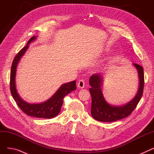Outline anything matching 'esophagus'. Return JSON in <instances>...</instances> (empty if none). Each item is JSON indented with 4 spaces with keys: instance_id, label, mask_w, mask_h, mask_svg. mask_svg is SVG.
Wrapping results in <instances>:
<instances>
[{
    "instance_id": "34e87169",
    "label": "esophagus",
    "mask_w": 154,
    "mask_h": 154,
    "mask_svg": "<svg viewBox=\"0 0 154 154\" xmlns=\"http://www.w3.org/2000/svg\"><path fill=\"white\" fill-rule=\"evenodd\" d=\"M85 86V82L83 80H80L77 83V87L79 88H83Z\"/></svg>"
}]
</instances>
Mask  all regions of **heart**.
<instances>
[{
  "mask_svg": "<svg viewBox=\"0 0 154 154\" xmlns=\"http://www.w3.org/2000/svg\"><path fill=\"white\" fill-rule=\"evenodd\" d=\"M106 51H108V50H107V49ZM105 67H103V68H102V67H101V69H105Z\"/></svg>",
  "mask_w": 154,
  "mask_h": 154,
  "instance_id": "obj_1",
  "label": "heart"
}]
</instances>
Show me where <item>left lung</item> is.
<instances>
[{
    "instance_id": "1",
    "label": "left lung",
    "mask_w": 154,
    "mask_h": 154,
    "mask_svg": "<svg viewBox=\"0 0 154 154\" xmlns=\"http://www.w3.org/2000/svg\"><path fill=\"white\" fill-rule=\"evenodd\" d=\"M138 72L139 83L138 91L134 97L122 106H114L105 99L102 87L103 76L101 74H93L89 79L91 87L89 91L92 97L91 115L96 120L102 122H112L125 118L135 109L142 98L144 86L143 69L138 64L133 63Z\"/></svg>"
}]
</instances>
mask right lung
Returning <instances> with one entry per match:
<instances>
[{
    "instance_id": "1",
    "label": "right lung",
    "mask_w": 154,
    "mask_h": 154,
    "mask_svg": "<svg viewBox=\"0 0 154 154\" xmlns=\"http://www.w3.org/2000/svg\"><path fill=\"white\" fill-rule=\"evenodd\" d=\"M37 36L32 37L29 41L27 45L16 55L13 60L11 71L10 87L11 92L19 108L29 116L36 118L52 119L57 116L60 111L63 104V99L65 96L76 89V81L74 80L66 84H62L55 93L47 100L38 103H30L23 100L19 95L15 85V75L17 71V66L22 58L28 49L29 44L36 40Z\"/></svg>"
}]
</instances>
